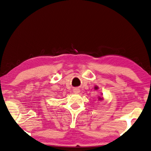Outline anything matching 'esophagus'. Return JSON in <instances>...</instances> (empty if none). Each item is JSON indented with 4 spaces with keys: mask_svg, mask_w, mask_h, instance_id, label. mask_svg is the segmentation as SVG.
<instances>
[{
    "mask_svg": "<svg viewBox=\"0 0 151 151\" xmlns=\"http://www.w3.org/2000/svg\"><path fill=\"white\" fill-rule=\"evenodd\" d=\"M79 92H80V91H79V89H74V93H79Z\"/></svg>",
    "mask_w": 151,
    "mask_h": 151,
    "instance_id": "34e87169",
    "label": "esophagus"
}]
</instances>
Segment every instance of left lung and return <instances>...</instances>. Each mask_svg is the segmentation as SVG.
<instances>
[{
  "label": "left lung",
  "mask_w": 151,
  "mask_h": 151,
  "mask_svg": "<svg viewBox=\"0 0 151 151\" xmlns=\"http://www.w3.org/2000/svg\"><path fill=\"white\" fill-rule=\"evenodd\" d=\"M95 89H98L97 86H96V87H95ZM99 100H101V99H102V98H101V97H99Z\"/></svg>",
  "instance_id": "obj_1"
}]
</instances>
